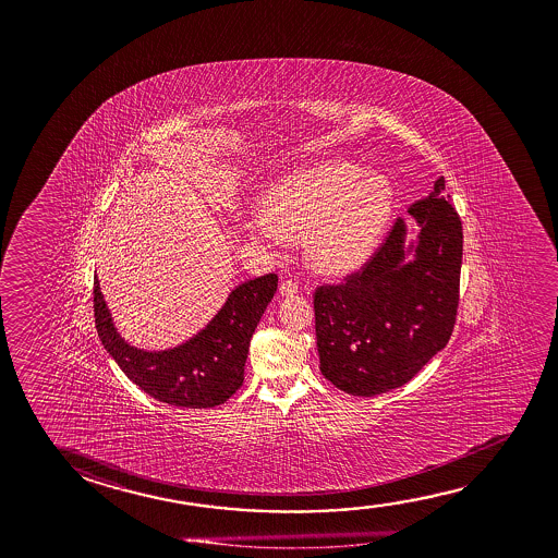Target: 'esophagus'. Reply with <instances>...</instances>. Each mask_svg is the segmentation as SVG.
<instances>
[{
    "mask_svg": "<svg viewBox=\"0 0 558 558\" xmlns=\"http://www.w3.org/2000/svg\"><path fill=\"white\" fill-rule=\"evenodd\" d=\"M298 293V283L293 282V280H283L280 283V295L283 298H290V295H295Z\"/></svg>",
    "mask_w": 558,
    "mask_h": 558,
    "instance_id": "obj_1",
    "label": "esophagus"
}]
</instances>
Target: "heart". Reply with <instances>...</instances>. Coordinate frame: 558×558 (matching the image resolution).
Listing matches in <instances>:
<instances>
[{"mask_svg":"<svg viewBox=\"0 0 558 558\" xmlns=\"http://www.w3.org/2000/svg\"><path fill=\"white\" fill-rule=\"evenodd\" d=\"M395 186L377 171L329 159L270 184L251 233L266 241H305L315 272L344 276L372 258L391 218Z\"/></svg>","mask_w":558,"mask_h":558,"instance_id":"b5f03b06","label":"heart"}]
</instances>
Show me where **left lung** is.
I'll return each mask as SVG.
<instances>
[{"label": "left lung", "mask_w": 558, "mask_h": 558, "mask_svg": "<svg viewBox=\"0 0 558 558\" xmlns=\"http://www.w3.org/2000/svg\"><path fill=\"white\" fill-rule=\"evenodd\" d=\"M439 177L412 202L418 226L395 221L362 272L315 292V335L323 375L340 391L375 397L411 381L448 344L456 325L463 228Z\"/></svg>", "instance_id": "obj_1"}]
</instances>
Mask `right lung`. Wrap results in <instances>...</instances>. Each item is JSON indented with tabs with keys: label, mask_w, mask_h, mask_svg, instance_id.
<instances>
[{
	"label": "right lung",
	"mask_w": 558,
	"mask_h": 558,
	"mask_svg": "<svg viewBox=\"0 0 558 558\" xmlns=\"http://www.w3.org/2000/svg\"><path fill=\"white\" fill-rule=\"evenodd\" d=\"M276 288V275L239 283L194 337L173 348L146 350L120 335L95 276V327L120 369L149 397L181 409H211L243 384L251 338Z\"/></svg>",
	"instance_id": "obj_1"
}]
</instances>
